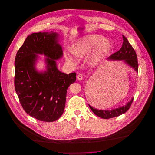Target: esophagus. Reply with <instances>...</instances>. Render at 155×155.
I'll list each match as a JSON object with an SVG mask.
<instances>
[{
  "mask_svg": "<svg viewBox=\"0 0 155 155\" xmlns=\"http://www.w3.org/2000/svg\"><path fill=\"white\" fill-rule=\"evenodd\" d=\"M77 78H78V79L79 80V81L82 80V79H83V74H81V73L79 74L78 75Z\"/></svg>",
  "mask_w": 155,
  "mask_h": 155,
  "instance_id": "esophagus-1",
  "label": "esophagus"
}]
</instances>
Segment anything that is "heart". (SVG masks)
I'll list each match as a JSON object with an SVG mask.
<instances>
[{"label":"heart","instance_id":"heart-1","mask_svg":"<svg viewBox=\"0 0 155 155\" xmlns=\"http://www.w3.org/2000/svg\"><path fill=\"white\" fill-rule=\"evenodd\" d=\"M111 49V44L108 39L102 38L99 35H89L81 38L73 45V53L67 52L65 55L68 61L76 64L78 60L74 54L78 57H84L93 51L89 57V63L95 66L107 56Z\"/></svg>","mask_w":155,"mask_h":155}]
</instances>
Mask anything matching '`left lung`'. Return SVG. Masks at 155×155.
<instances>
[{
    "mask_svg": "<svg viewBox=\"0 0 155 155\" xmlns=\"http://www.w3.org/2000/svg\"><path fill=\"white\" fill-rule=\"evenodd\" d=\"M107 59L111 60H124L130 66L132 67L137 72L138 71V63L136 52L131 45L130 44L127 39L124 35L123 44L121 48L116 52L113 54L109 57H108ZM133 101V98H132V100L128 102L126 106H123L122 107L112 109L111 110H98V109L93 108L90 105H88L91 110L98 117L103 119H110L117 117L128 110L132 104Z\"/></svg>",
    "mask_w": 155,
    "mask_h": 155,
    "instance_id": "obj_1",
    "label": "left lung"
}]
</instances>
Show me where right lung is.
I'll use <instances>...</instances> for the list:
<instances>
[{"label": "right lung", "instance_id": "obj_1", "mask_svg": "<svg viewBox=\"0 0 155 155\" xmlns=\"http://www.w3.org/2000/svg\"><path fill=\"white\" fill-rule=\"evenodd\" d=\"M57 33H34L28 36L15 59V89L24 111L44 122H54L63 114L67 89L76 81V73L58 70L55 60L63 56ZM37 54H44L47 70L38 72Z\"/></svg>", "mask_w": 155, "mask_h": 155}]
</instances>
